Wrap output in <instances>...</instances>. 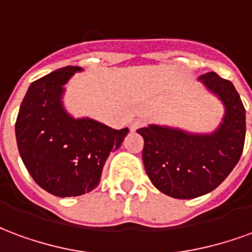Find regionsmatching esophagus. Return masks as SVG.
I'll return each mask as SVG.
<instances>
[{
  "instance_id": "obj_1",
  "label": "esophagus",
  "mask_w": 252,
  "mask_h": 252,
  "mask_svg": "<svg viewBox=\"0 0 252 252\" xmlns=\"http://www.w3.org/2000/svg\"><path fill=\"white\" fill-rule=\"evenodd\" d=\"M146 124H147V121L144 120V119H136V120L131 124V129L132 131H136L139 128H143Z\"/></svg>"
}]
</instances>
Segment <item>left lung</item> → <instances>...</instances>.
Wrapping results in <instances>:
<instances>
[{"instance_id": "1", "label": "left lung", "mask_w": 252, "mask_h": 252, "mask_svg": "<svg viewBox=\"0 0 252 252\" xmlns=\"http://www.w3.org/2000/svg\"><path fill=\"white\" fill-rule=\"evenodd\" d=\"M198 79L225 106L216 131L190 133L160 126L137 129L144 139L143 163L148 178L162 193L181 200L216 189L239 162L246 139V109L232 82L213 71Z\"/></svg>"}]
</instances>
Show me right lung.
Returning <instances> with one entry per match:
<instances>
[{
    "label": "right lung",
    "instance_id": "1",
    "mask_svg": "<svg viewBox=\"0 0 252 252\" xmlns=\"http://www.w3.org/2000/svg\"><path fill=\"white\" fill-rule=\"evenodd\" d=\"M67 66L31 83L16 120L20 157L37 185L58 197L97 188L112 151L128 128L113 129L92 119H74L62 104L64 85L81 71Z\"/></svg>",
    "mask_w": 252,
    "mask_h": 252
}]
</instances>
